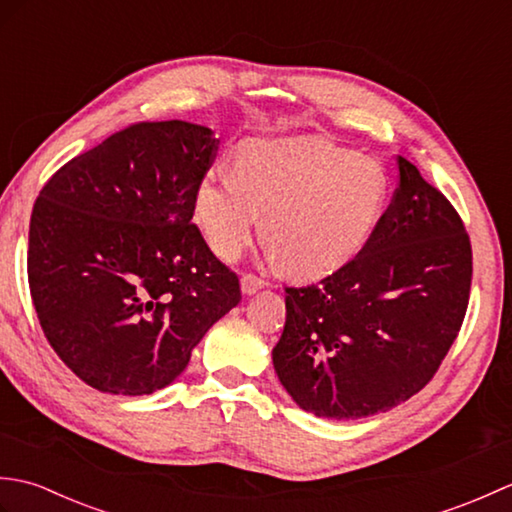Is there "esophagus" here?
Returning a JSON list of instances; mask_svg holds the SVG:
<instances>
[{
    "label": "esophagus",
    "instance_id": "1",
    "mask_svg": "<svg viewBox=\"0 0 512 512\" xmlns=\"http://www.w3.org/2000/svg\"><path fill=\"white\" fill-rule=\"evenodd\" d=\"M239 288H242V295L250 297V295H255L257 290L264 288V281L255 275H244L242 279H239Z\"/></svg>",
    "mask_w": 512,
    "mask_h": 512
}]
</instances>
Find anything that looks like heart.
<instances>
[{"mask_svg": "<svg viewBox=\"0 0 512 512\" xmlns=\"http://www.w3.org/2000/svg\"><path fill=\"white\" fill-rule=\"evenodd\" d=\"M376 160L325 140H248L235 171L206 173L195 191V222L224 259L250 244L264 215V239L281 266L301 277L350 262L372 237L387 202Z\"/></svg>", "mask_w": 512, "mask_h": 512, "instance_id": "heart-1", "label": "heart"}]
</instances>
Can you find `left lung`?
Returning <instances> with one entry per match:
<instances>
[{"label":"left lung","instance_id":"1","mask_svg":"<svg viewBox=\"0 0 512 512\" xmlns=\"http://www.w3.org/2000/svg\"><path fill=\"white\" fill-rule=\"evenodd\" d=\"M396 165V195L361 253L319 284L286 288L273 365L317 418H369L418 394L469 306L473 257L460 215L409 160Z\"/></svg>","mask_w":512,"mask_h":512}]
</instances>
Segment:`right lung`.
I'll list each match as a JSON object with an SVG mask.
<instances>
[{
	"label": "right lung",
	"instance_id": "obj_1",
	"mask_svg": "<svg viewBox=\"0 0 512 512\" xmlns=\"http://www.w3.org/2000/svg\"><path fill=\"white\" fill-rule=\"evenodd\" d=\"M215 147L204 125L138 123L72 158L39 193L32 303L52 350L103 394L171 385L242 299L191 224Z\"/></svg>",
	"mask_w": 512,
	"mask_h": 512
}]
</instances>
